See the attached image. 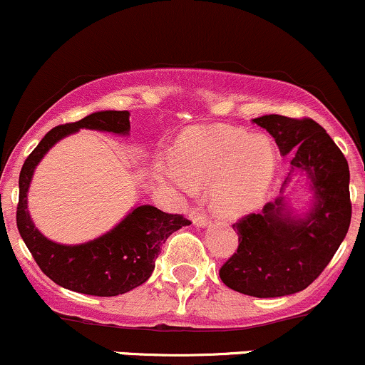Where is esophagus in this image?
<instances>
[{
  "mask_svg": "<svg viewBox=\"0 0 365 365\" xmlns=\"http://www.w3.org/2000/svg\"><path fill=\"white\" fill-rule=\"evenodd\" d=\"M190 217H192V221H194V225H197V226H206V225H209V217L204 215V211H200V209H194V211L190 212Z\"/></svg>",
  "mask_w": 365,
  "mask_h": 365,
  "instance_id": "esophagus-1",
  "label": "esophagus"
}]
</instances>
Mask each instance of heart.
<instances>
[{
    "label": "heart",
    "mask_w": 365,
    "mask_h": 365,
    "mask_svg": "<svg viewBox=\"0 0 365 365\" xmlns=\"http://www.w3.org/2000/svg\"><path fill=\"white\" fill-rule=\"evenodd\" d=\"M276 149L266 135L233 128H192L175 148L171 182L183 192L211 187L216 212L237 217L254 211L271 185Z\"/></svg>",
    "instance_id": "heart-1"
}]
</instances>
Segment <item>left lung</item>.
<instances>
[{
    "mask_svg": "<svg viewBox=\"0 0 365 365\" xmlns=\"http://www.w3.org/2000/svg\"><path fill=\"white\" fill-rule=\"evenodd\" d=\"M254 123L274 137L283 156L292 153L284 183L305 171L316 192V206L305 220L283 215L278 199L261 215L250 212L233 225L238 247L220 267L221 282L245 295L269 299L307 288L333 259L351 220L350 171L340 148L312 118L266 115Z\"/></svg>",
    "mask_w": 365,
    "mask_h": 365,
    "instance_id": "left-lung-1",
    "label": "left lung"
}]
</instances>
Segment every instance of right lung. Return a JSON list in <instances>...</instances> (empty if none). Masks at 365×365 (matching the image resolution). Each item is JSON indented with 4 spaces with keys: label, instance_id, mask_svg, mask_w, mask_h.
Wrapping results in <instances>:
<instances>
[{
    "label": "right lung",
    "instance_id": "1",
    "mask_svg": "<svg viewBox=\"0 0 365 365\" xmlns=\"http://www.w3.org/2000/svg\"><path fill=\"white\" fill-rule=\"evenodd\" d=\"M128 111H99L73 123L49 130L25 159L19 178L16 228L41 271L63 288L86 295L115 297L133 290L153 274L161 245L171 233L190 225L183 215H170L154 206L133 209L106 235L82 245H60L37 232L27 211V190L37 163L49 148L78 128L127 133Z\"/></svg>",
    "mask_w": 365,
    "mask_h": 365
}]
</instances>
